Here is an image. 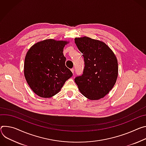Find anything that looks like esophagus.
<instances>
[{"instance_id": "34e87169", "label": "esophagus", "mask_w": 146, "mask_h": 146, "mask_svg": "<svg viewBox=\"0 0 146 146\" xmlns=\"http://www.w3.org/2000/svg\"><path fill=\"white\" fill-rule=\"evenodd\" d=\"M71 72L74 74V68H72V69H71Z\"/></svg>"}]
</instances>
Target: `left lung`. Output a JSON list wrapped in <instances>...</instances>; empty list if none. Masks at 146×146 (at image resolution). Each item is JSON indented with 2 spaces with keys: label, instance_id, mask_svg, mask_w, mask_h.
Returning <instances> with one entry per match:
<instances>
[{
  "label": "left lung",
  "instance_id": "left-lung-1",
  "mask_svg": "<svg viewBox=\"0 0 146 146\" xmlns=\"http://www.w3.org/2000/svg\"><path fill=\"white\" fill-rule=\"evenodd\" d=\"M75 43L84 57L82 76L75 78L78 89L91 100H99L114 87L118 75L117 57L104 42L87 36L75 38Z\"/></svg>",
  "mask_w": 146,
  "mask_h": 146
}]
</instances>
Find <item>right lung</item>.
I'll use <instances>...</instances> for the list:
<instances>
[{
	"label": "right lung",
	"instance_id": "obj_1",
	"mask_svg": "<svg viewBox=\"0 0 146 146\" xmlns=\"http://www.w3.org/2000/svg\"><path fill=\"white\" fill-rule=\"evenodd\" d=\"M67 40L52 39L32 46L25 57L24 73L27 82L36 95L50 98L57 94L72 73L66 66L63 54Z\"/></svg>",
	"mask_w": 146,
	"mask_h": 146
}]
</instances>
